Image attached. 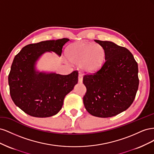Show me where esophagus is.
<instances>
[{"instance_id":"34e87169","label":"esophagus","mask_w":154,"mask_h":154,"mask_svg":"<svg viewBox=\"0 0 154 154\" xmlns=\"http://www.w3.org/2000/svg\"><path fill=\"white\" fill-rule=\"evenodd\" d=\"M83 82V77L81 74H79L78 75V82L79 83H82Z\"/></svg>"}]
</instances>
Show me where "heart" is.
<instances>
[{
  "instance_id": "b5f03b06",
  "label": "heart",
  "mask_w": 154,
  "mask_h": 154,
  "mask_svg": "<svg viewBox=\"0 0 154 154\" xmlns=\"http://www.w3.org/2000/svg\"><path fill=\"white\" fill-rule=\"evenodd\" d=\"M66 54L69 62L80 64L83 71L94 72L104 63L106 52L103 46L98 44L79 42L69 46Z\"/></svg>"
}]
</instances>
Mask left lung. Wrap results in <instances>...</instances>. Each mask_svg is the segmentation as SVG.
<instances>
[{"label": "left lung", "mask_w": 154, "mask_h": 154, "mask_svg": "<svg viewBox=\"0 0 154 154\" xmlns=\"http://www.w3.org/2000/svg\"><path fill=\"white\" fill-rule=\"evenodd\" d=\"M94 41L105 48V61L96 72L83 76L87 88L83 104L91 115L110 118L133 103L139 86L138 66L127 48L109 41Z\"/></svg>", "instance_id": "obj_1"}]
</instances>
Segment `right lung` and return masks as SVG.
<instances>
[{
  "label": "right lung",
  "instance_id": "add662e5",
  "mask_svg": "<svg viewBox=\"0 0 154 154\" xmlns=\"http://www.w3.org/2000/svg\"><path fill=\"white\" fill-rule=\"evenodd\" d=\"M68 38L46 40L26 45L14 58L8 76L11 99L29 116L47 118L61 110L66 96L78 83V72L67 75L35 70V64L45 52L61 56Z\"/></svg>",
  "mask_w": 154,
  "mask_h": 154
}]
</instances>
